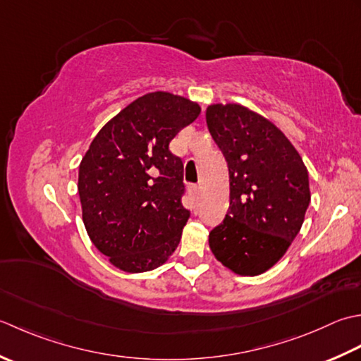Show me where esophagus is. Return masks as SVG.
Masks as SVG:
<instances>
[{"instance_id":"esophagus-1","label":"esophagus","mask_w":361,"mask_h":361,"mask_svg":"<svg viewBox=\"0 0 361 361\" xmlns=\"http://www.w3.org/2000/svg\"><path fill=\"white\" fill-rule=\"evenodd\" d=\"M190 195L193 196V200H197V196H200V191H201V187L200 185H190Z\"/></svg>"}]
</instances>
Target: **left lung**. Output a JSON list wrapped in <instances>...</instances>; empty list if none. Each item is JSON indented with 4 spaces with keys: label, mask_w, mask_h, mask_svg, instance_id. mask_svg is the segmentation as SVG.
Masks as SVG:
<instances>
[{
    "label": "left lung",
    "mask_w": 361,
    "mask_h": 361,
    "mask_svg": "<svg viewBox=\"0 0 361 361\" xmlns=\"http://www.w3.org/2000/svg\"><path fill=\"white\" fill-rule=\"evenodd\" d=\"M210 134L229 166L231 204L209 235L223 267L259 276L288 251L310 204L302 157L276 124L237 102L205 110Z\"/></svg>",
    "instance_id": "1"
}]
</instances>
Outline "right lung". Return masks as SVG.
<instances>
[{
  "mask_svg": "<svg viewBox=\"0 0 361 361\" xmlns=\"http://www.w3.org/2000/svg\"><path fill=\"white\" fill-rule=\"evenodd\" d=\"M200 114L195 101L146 93L101 128L80 160L85 231L124 273L159 268L179 245L190 213L180 202L183 164L170 142Z\"/></svg>",
  "mask_w": 361,
  "mask_h": 361,
  "instance_id": "right-lung-1",
  "label": "right lung"
}]
</instances>
